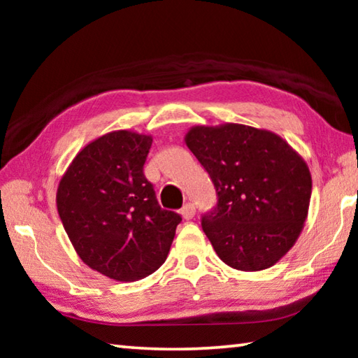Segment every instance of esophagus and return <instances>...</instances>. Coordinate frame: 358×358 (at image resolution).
<instances>
[{"label":"esophagus","mask_w":358,"mask_h":358,"mask_svg":"<svg viewBox=\"0 0 358 358\" xmlns=\"http://www.w3.org/2000/svg\"><path fill=\"white\" fill-rule=\"evenodd\" d=\"M180 215L183 216V220H186V221H189V220H192L194 217V215H196V207H194V203H186L183 208H181V211H180Z\"/></svg>","instance_id":"obj_1"}]
</instances>
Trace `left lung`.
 <instances>
[{"label":"left lung","mask_w":358,"mask_h":358,"mask_svg":"<svg viewBox=\"0 0 358 358\" xmlns=\"http://www.w3.org/2000/svg\"><path fill=\"white\" fill-rule=\"evenodd\" d=\"M185 142L216 187L217 205L202 229L217 256L241 271L273 266L305 226L306 162L275 132L238 123L192 126Z\"/></svg>","instance_id":"8db88e82"}]
</instances>
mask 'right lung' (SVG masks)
I'll list each match as a JSON object with an SVG mask.
<instances>
[{"mask_svg":"<svg viewBox=\"0 0 358 358\" xmlns=\"http://www.w3.org/2000/svg\"><path fill=\"white\" fill-rule=\"evenodd\" d=\"M151 142L134 131L107 132L78 151L58 185V215L78 257L115 281L155 273L181 221L159 207L143 175Z\"/></svg>","mask_w":358,"mask_h":358,"instance_id":"add662e5","label":"right lung"}]
</instances>
